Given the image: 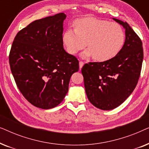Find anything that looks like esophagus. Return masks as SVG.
<instances>
[{"mask_svg": "<svg viewBox=\"0 0 149 149\" xmlns=\"http://www.w3.org/2000/svg\"><path fill=\"white\" fill-rule=\"evenodd\" d=\"M83 65H84V62H82V61H80V62H79V68H80V69L82 68Z\"/></svg>", "mask_w": 149, "mask_h": 149, "instance_id": "34e87169", "label": "esophagus"}]
</instances>
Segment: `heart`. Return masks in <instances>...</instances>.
<instances>
[{
    "label": "heart",
    "mask_w": 149,
    "mask_h": 149,
    "mask_svg": "<svg viewBox=\"0 0 149 149\" xmlns=\"http://www.w3.org/2000/svg\"><path fill=\"white\" fill-rule=\"evenodd\" d=\"M74 30L69 28L62 35L67 52L75 55L89 47L81 54L83 58L93 57L97 62H107L119 54L125 43V32L119 24L93 17L77 19Z\"/></svg>",
    "instance_id": "heart-1"
}]
</instances>
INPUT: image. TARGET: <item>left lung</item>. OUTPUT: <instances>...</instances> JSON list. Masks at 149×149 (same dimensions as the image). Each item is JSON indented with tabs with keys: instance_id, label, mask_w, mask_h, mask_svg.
<instances>
[{
	"instance_id": "1",
	"label": "left lung",
	"mask_w": 149,
	"mask_h": 149,
	"mask_svg": "<svg viewBox=\"0 0 149 149\" xmlns=\"http://www.w3.org/2000/svg\"><path fill=\"white\" fill-rule=\"evenodd\" d=\"M113 19L125 29L121 52L113 60L89 62L81 69L88 100L104 111L118 107L133 92L139 79L144 57L139 36L127 22Z\"/></svg>"
}]
</instances>
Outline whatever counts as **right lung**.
Masks as SVG:
<instances>
[{"mask_svg":"<svg viewBox=\"0 0 149 149\" xmlns=\"http://www.w3.org/2000/svg\"><path fill=\"white\" fill-rule=\"evenodd\" d=\"M64 13L35 20L15 36L9 64L24 97L42 109L56 107L68 91L70 77L79 70V60L63 47Z\"/></svg>","mask_w":149,"mask_h":149,"instance_id":"add662e5","label":"right lung"}]
</instances>
